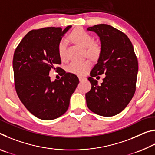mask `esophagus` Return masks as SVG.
<instances>
[{"label": "esophagus", "mask_w": 155, "mask_h": 155, "mask_svg": "<svg viewBox=\"0 0 155 155\" xmlns=\"http://www.w3.org/2000/svg\"><path fill=\"white\" fill-rule=\"evenodd\" d=\"M84 79H85V78H83V77H79V81H81H81H83Z\"/></svg>", "instance_id": "esophagus-1"}]
</instances>
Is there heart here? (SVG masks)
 Listing matches in <instances>:
<instances>
[{
    "instance_id": "b5f03b06",
    "label": "heart",
    "mask_w": 155,
    "mask_h": 155,
    "mask_svg": "<svg viewBox=\"0 0 155 155\" xmlns=\"http://www.w3.org/2000/svg\"><path fill=\"white\" fill-rule=\"evenodd\" d=\"M70 38L83 48H86L87 55L91 58H96L101 52V48L98 44L93 42V38L90 33L83 28H76L70 34ZM58 52L61 59L66 58V43L64 40H61L58 44ZM91 67V62L89 60L72 61L68 65V71L77 75L85 74Z\"/></svg>"
}]
</instances>
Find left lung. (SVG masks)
I'll list each match as a JSON object with an SVG mask.
<instances>
[{"instance_id":"1","label":"left lung","mask_w":155,"mask_h":155,"mask_svg":"<svg viewBox=\"0 0 155 155\" xmlns=\"http://www.w3.org/2000/svg\"><path fill=\"white\" fill-rule=\"evenodd\" d=\"M100 38L101 49L98 63L90 72L91 88L85 94L91 111L101 116H114L122 111L134 96L138 61L127 35L111 26L101 24L88 27ZM104 74L98 85L93 77Z\"/></svg>"}]
</instances>
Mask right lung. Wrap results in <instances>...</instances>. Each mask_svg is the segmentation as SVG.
Listing matches in <instances>:
<instances>
[{
	"label": "right lung",
	"instance_id": "add662e5",
	"mask_svg": "<svg viewBox=\"0 0 155 155\" xmlns=\"http://www.w3.org/2000/svg\"><path fill=\"white\" fill-rule=\"evenodd\" d=\"M71 27L31 31L14 52L13 69L17 94L28 111L41 120H54L64 114L79 83L75 74L58 67L61 63L58 44ZM52 69L61 74L59 80L50 81Z\"/></svg>",
	"mask_w": 155,
	"mask_h": 155
}]
</instances>
